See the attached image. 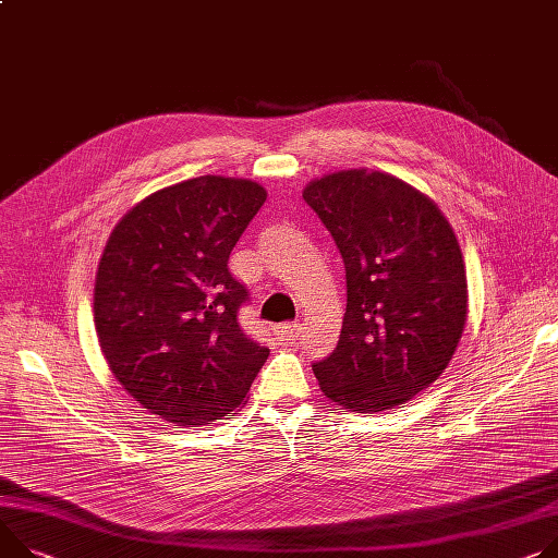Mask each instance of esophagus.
I'll use <instances>...</instances> for the list:
<instances>
[{
	"label": "esophagus",
	"instance_id": "1",
	"mask_svg": "<svg viewBox=\"0 0 558 558\" xmlns=\"http://www.w3.org/2000/svg\"><path fill=\"white\" fill-rule=\"evenodd\" d=\"M299 332H302V324H281L277 326V337L281 341H294L299 337Z\"/></svg>",
	"mask_w": 558,
	"mask_h": 558
}]
</instances>
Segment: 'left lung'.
I'll return each mask as SVG.
<instances>
[{
  "label": "left lung",
  "instance_id": "obj_1",
  "mask_svg": "<svg viewBox=\"0 0 558 558\" xmlns=\"http://www.w3.org/2000/svg\"><path fill=\"white\" fill-rule=\"evenodd\" d=\"M304 201L347 268L337 349L313 364L324 396L357 413L396 409L449 366L466 322V272L438 205L368 169L311 181Z\"/></svg>",
  "mask_w": 558,
  "mask_h": 558
}]
</instances>
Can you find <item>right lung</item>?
I'll return each instance as SVG.
<instances>
[{
  "mask_svg": "<svg viewBox=\"0 0 558 558\" xmlns=\"http://www.w3.org/2000/svg\"><path fill=\"white\" fill-rule=\"evenodd\" d=\"M266 190L198 177L136 203L113 228L96 275L102 355L143 409L201 426L239 409L270 351L239 326L247 290L230 252Z\"/></svg>",
  "mask_w": 558,
  "mask_h": 558,
  "instance_id": "obj_1",
  "label": "right lung"
}]
</instances>
